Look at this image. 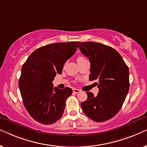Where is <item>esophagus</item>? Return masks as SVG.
Instances as JSON below:
<instances>
[{
    "instance_id": "obj_1",
    "label": "esophagus",
    "mask_w": 147,
    "mask_h": 147,
    "mask_svg": "<svg viewBox=\"0 0 147 147\" xmlns=\"http://www.w3.org/2000/svg\"><path fill=\"white\" fill-rule=\"evenodd\" d=\"M73 92H74V93L78 94V93H80V92H81V90H78V89H76V88H74Z\"/></svg>"
}]
</instances>
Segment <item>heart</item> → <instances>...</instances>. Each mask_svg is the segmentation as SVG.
Here are the masks:
<instances>
[{"label":"heart","mask_w":147,"mask_h":147,"mask_svg":"<svg viewBox=\"0 0 147 147\" xmlns=\"http://www.w3.org/2000/svg\"><path fill=\"white\" fill-rule=\"evenodd\" d=\"M84 59H86V58L82 57V56H79V57H78V58H77V61H82V60H84Z\"/></svg>","instance_id":"heart-1"}]
</instances>
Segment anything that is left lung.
<instances>
[{"label": "left lung", "instance_id": "8db88e82", "mask_svg": "<svg viewBox=\"0 0 147 147\" xmlns=\"http://www.w3.org/2000/svg\"><path fill=\"white\" fill-rule=\"evenodd\" d=\"M80 49L90 61V81L96 80L99 92H87L81 103L86 116L95 122L114 117L122 108L129 90V69L119 53L110 46L95 42H78Z\"/></svg>", "mask_w": 147, "mask_h": 147}]
</instances>
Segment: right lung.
<instances>
[{
	"label": "right lung",
	"mask_w": 147,
	"mask_h": 147,
	"mask_svg": "<svg viewBox=\"0 0 147 147\" xmlns=\"http://www.w3.org/2000/svg\"><path fill=\"white\" fill-rule=\"evenodd\" d=\"M78 47L74 41L49 44L35 50L22 66L19 86L24 106L39 123L53 124L63 115L72 90L53 88L52 82Z\"/></svg>",
	"instance_id": "1"
}]
</instances>
